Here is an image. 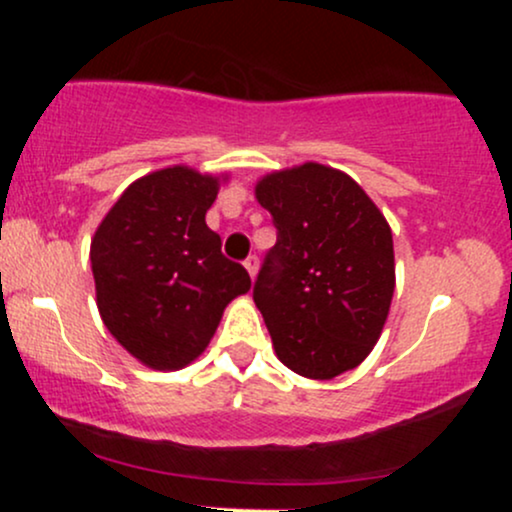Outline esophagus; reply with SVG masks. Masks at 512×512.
Segmentation results:
<instances>
[{
	"instance_id": "esophagus-1",
	"label": "esophagus",
	"mask_w": 512,
	"mask_h": 512,
	"mask_svg": "<svg viewBox=\"0 0 512 512\" xmlns=\"http://www.w3.org/2000/svg\"><path fill=\"white\" fill-rule=\"evenodd\" d=\"M243 264H245V269H248V272H250L252 279H255V274H257V267H260V260H257L255 255H250L248 260H245Z\"/></svg>"
}]
</instances>
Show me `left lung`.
<instances>
[{
	"instance_id": "left-lung-1",
	"label": "left lung",
	"mask_w": 512,
	"mask_h": 512,
	"mask_svg": "<svg viewBox=\"0 0 512 512\" xmlns=\"http://www.w3.org/2000/svg\"><path fill=\"white\" fill-rule=\"evenodd\" d=\"M255 197L276 226L252 289L276 356L303 378H337L373 351L390 313V223L356 180L322 163L264 175Z\"/></svg>"
}]
</instances>
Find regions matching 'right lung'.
<instances>
[{
    "label": "right lung",
    "instance_id": "obj_1",
    "mask_svg": "<svg viewBox=\"0 0 512 512\" xmlns=\"http://www.w3.org/2000/svg\"><path fill=\"white\" fill-rule=\"evenodd\" d=\"M221 178L170 166L134 180L91 240L105 327L137 361L180 370L207 349L223 310L250 291L243 264L223 257L207 211Z\"/></svg>",
    "mask_w": 512,
    "mask_h": 512
}]
</instances>
